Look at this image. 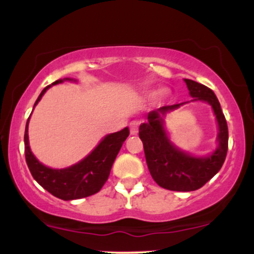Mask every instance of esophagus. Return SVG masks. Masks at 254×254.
Returning a JSON list of instances; mask_svg holds the SVG:
<instances>
[{
    "mask_svg": "<svg viewBox=\"0 0 254 254\" xmlns=\"http://www.w3.org/2000/svg\"><path fill=\"white\" fill-rule=\"evenodd\" d=\"M139 132V123L134 122L130 124V134L131 135H136Z\"/></svg>",
    "mask_w": 254,
    "mask_h": 254,
    "instance_id": "esophagus-1",
    "label": "esophagus"
}]
</instances>
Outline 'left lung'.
I'll use <instances>...</instances> for the list:
<instances>
[{
  "label": "left lung",
  "instance_id": "left-lung-1",
  "mask_svg": "<svg viewBox=\"0 0 254 254\" xmlns=\"http://www.w3.org/2000/svg\"><path fill=\"white\" fill-rule=\"evenodd\" d=\"M193 101L207 102L212 107L219 134V146L211 155L193 157L177 148L163 127L167 113L179 108L183 103L165 106L148 113L147 122L139 127V136L143 143L146 163L153 181L162 188L175 191H191L201 188L222 167L229 148V129L219 101L209 87L191 79H184Z\"/></svg>",
  "mask_w": 254,
  "mask_h": 254
}]
</instances>
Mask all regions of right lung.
<instances>
[{
	"label": "right lung",
	"mask_w": 254,
	"mask_h": 254,
	"mask_svg": "<svg viewBox=\"0 0 254 254\" xmlns=\"http://www.w3.org/2000/svg\"><path fill=\"white\" fill-rule=\"evenodd\" d=\"M67 79L71 81V78L58 79L45 87L38 97L34 107L42 99L47 89L50 88L53 84L60 83ZM29 118L25 125L24 153L28 168L33 178L45 190L63 200H75V199L86 198V196L98 193L108 179L112 166L118 152L122 148L123 142L129 136V127H124L120 131L107 135L86 158L79 161L76 165L64 168V170H53L40 163L30 151L29 140H28Z\"/></svg>",
	"instance_id": "1"
}]
</instances>
